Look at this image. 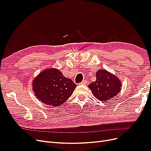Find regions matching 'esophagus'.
<instances>
[{"label": "esophagus", "mask_w": 151, "mask_h": 151, "mask_svg": "<svg viewBox=\"0 0 151 151\" xmlns=\"http://www.w3.org/2000/svg\"><path fill=\"white\" fill-rule=\"evenodd\" d=\"M87 81L86 80H83L81 83H80V84H87Z\"/></svg>", "instance_id": "esophagus-1"}]
</instances>
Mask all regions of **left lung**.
<instances>
[{
	"label": "left lung",
	"instance_id": "left-lung-1",
	"mask_svg": "<svg viewBox=\"0 0 151 151\" xmlns=\"http://www.w3.org/2000/svg\"><path fill=\"white\" fill-rule=\"evenodd\" d=\"M95 97L102 101L116 96L121 90V83L118 78L106 70L101 69L96 73V81L89 86Z\"/></svg>",
	"mask_w": 151,
	"mask_h": 151
}]
</instances>
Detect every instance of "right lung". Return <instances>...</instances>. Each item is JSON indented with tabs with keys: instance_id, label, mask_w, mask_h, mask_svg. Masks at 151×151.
Wrapping results in <instances>:
<instances>
[{
	"instance_id": "obj_1",
	"label": "right lung",
	"mask_w": 151,
	"mask_h": 151,
	"mask_svg": "<svg viewBox=\"0 0 151 151\" xmlns=\"http://www.w3.org/2000/svg\"><path fill=\"white\" fill-rule=\"evenodd\" d=\"M76 85L63 76L57 69L44 70L35 78L33 90L35 96L43 104L58 106L72 95Z\"/></svg>"
}]
</instances>
